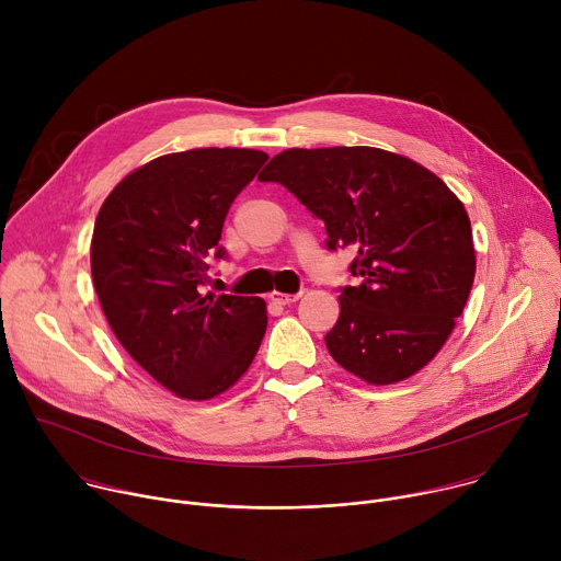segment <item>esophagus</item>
Returning a JSON list of instances; mask_svg holds the SVG:
<instances>
[{"mask_svg": "<svg viewBox=\"0 0 561 561\" xmlns=\"http://www.w3.org/2000/svg\"><path fill=\"white\" fill-rule=\"evenodd\" d=\"M301 295H290V293H279V290H273L271 293V301L273 304H279V306H288V304H295Z\"/></svg>", "mask_w": 561, "mask_h": 561, "instance_id": "1", "label": "esophagus"}]
</instances>
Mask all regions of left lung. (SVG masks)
<instances>
[{
  "instance_id": "left-lung-1",
  "label": "left lung",
  "mask_w": 561,
  "mask_h": 561,
  "mask_svg": "<svg viewBox=\"0 0 561 561\" xmlns=\"http://www.w3.org/2000/svg\"><path fill=\"white\" fill-rule=\"evenodd\" d=\"M260 182H279L327 224L329 249L357 253L340 295L333 359L373 386L404 381L450 337L474 279L459 197L411 157L373 146L288 148Z\"/></svg>"
}]
</instances>
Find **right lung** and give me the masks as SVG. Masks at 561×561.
Here are the masks:
<instances>
[{
  "label": "right lung",
  "mask_w": 561,
  "mask_h": 561,
  "mask_svg": "<svg viewBox=\"0 0 561 561\" xmlns=\"http://www.w3.org/2000/svg\"><path fill=\"white\" fill-rule=\"evenodd\" d=\"M266 159L253 148L162 154L128 173L95 219L91 273L108 327L154 381L191 402L232 388L266 333L264 299L202 293L206 257H224L226 213Z\"/></svg>",
  "instance_id": "right-lung-1"
}]
</instances>
